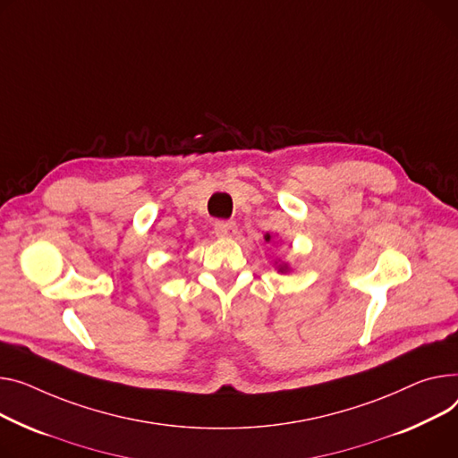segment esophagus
<instances>
[{"label":"esophagus","instance_id":"34e87169","mask_svg":"<svg viewBox=\"0 0 458 458\" xmlns=\"http://www.w3.org/2000/svg\"><path fill=\"white\" fill-rule=\"evenodd\" d=\"M216 235L223 239H232L237 235V225L233 221H219L216 223Z\"/></svg>","mask_w":458,"mask_h":458}]
</instances>
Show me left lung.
<instances>
[{
    "label": "left lung",
    "instance_id": "left-lung-1",
    "mask_svg": "<svg viewBox=\"0 0 458 458\" xmlns=\"http://www.w3.org/2000/svg\"><path fill=\"white\" fill-rule=\"evenodd\" d=\"M272 241V235L270 233H265V242H270ZM274 267H276V270L280 272V274H287V272H291V265L287 263V261H280V259H276L274 261Z\"/></svg>",
    "mask_w": 458,
    "mask_h": 458
}]
</instances>
